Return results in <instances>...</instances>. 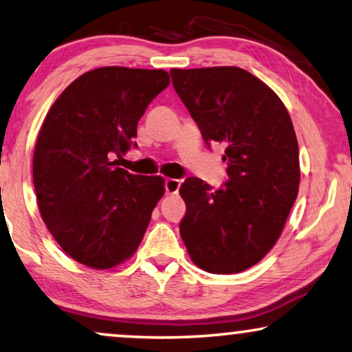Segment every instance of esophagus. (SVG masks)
<instances>
[{
    "label": "esophagus",
    "instance_id": "esophagus-1",
    "mask_svg": "<svg viewBox=\"0 0 352 352\" xmlns=\"http://www.w3.org/2000/svg\"><path fill=\"white\" fill-rule=\"evenodd\" d=\"M179 187H181V181L179 179H175V177H168L165 181V192L168 195H175V193L179 192Z\"/></svg>",
    "mask_w": 352,
    "mask_h": 352
}]
</instances>
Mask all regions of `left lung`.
I'll return each mask as SVG.
<instances>
[{
    "label": "left lung",
    "mask_w": 352,
    "mask_h": 352,
    "mask_svg": "<svg viewBox=\"0 0 352 352\" xmlns=\"http://www.w3.org/2000/svg\"><path fill=\"white\" fill-rule=\"evenodd\" d=\"M176 94L203 140L226 146L228 181L214 188L187 177L179 188L181 238L198 268L214 274L248 270L267 256L297 198L298 142L281 98L236 66L171 69Z\"/></svg>",
    "instance_id": "left-lung-1"
}]
</instances>
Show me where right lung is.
<instances>
[{"mask_svg": "<svg viewBox=\"0 0 352 352\" xmlns=\"http://www.w3.org/2000/svg\"><path fill=\"white\" fill-rule=\"evenodd\" d=\"M168 84L164 69L103 66L73 80L45 116L34 190L49 232L76 262L109 270L138 249L165 179L131 175L114 157L130 149L138 120Z\"/></svg>", "mask_w": 352, "mask_h": 352, "instance_id": "obj_1", "label": "right lung"}]
</instances>
